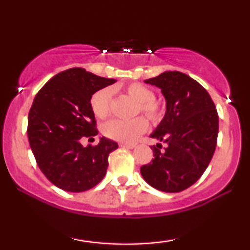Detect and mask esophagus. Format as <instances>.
<instances>
[{
    "label": "esophagus",
    "instance_id": "1",
    "mask_svg": "<svg viewBox=\"0 0 250 250\" xmlns=\"http://www.w3.org/2000/svg\"><path fill=\"white\" fill-rule=\"evenodd\" d=\"M120 146H121V147L133 149V148L136 147V143H134V142H121V143H120Z\"/></svg>",
    "mask_w": 250,
    "mask_h": 250
}]
</instances>
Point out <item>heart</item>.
<instances>
[{
	"label": "heart",
	"mask_w": 250,
	"mask_h": 250,
	"mask_svg": "<svg viewBox=\"0 0 250 250\" xmlns=\"http://www.w3.org/2000/svg\"><path fill=\"white\" fill-rule=\"evenodd\" d=\"M125 93L137 102L135 114L142 113L154 125L159 123L165 115V105L160 100L155 99L154 91L142 83H130L125 88ZM90 107L97 119H105L111 110V90L100 89L90 100ZM148 122L145 117L137 116L131 120H110L102 128V133L108 139L121 142H130L140 134L145 133Z\"/></svg>",
	"instance_id": "obj_1"
}]
</instances>
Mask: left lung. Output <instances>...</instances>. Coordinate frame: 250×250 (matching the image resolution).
I'll use <instances>...</instances> for the list:
<instances>
[{
    "label": "left lung",
    "instance_id": "8db88e82",
    "mask_svg": "<svg viewBox=\"0 0 250 250\" xmlns=\"http://www.w3.org/2000/svg\"><path fill=\"white\" fill-rule=\"evenodd\" d=\"M161 89L167 110L150 135L167 145L153 146V161L141 167L151 187L179 193L202 176L213 157L219 133V115L208 91L187 74L165 71L145 81Z\"/></svg>",
    "mask_w": 250,
    "mask_h": 250
}]
</instances>
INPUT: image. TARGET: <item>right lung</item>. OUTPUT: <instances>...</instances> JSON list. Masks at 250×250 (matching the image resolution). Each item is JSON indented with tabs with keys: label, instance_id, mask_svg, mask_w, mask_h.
I'll list each match as a JSON object with an SVG mask.
<instances>
[{
	"label": "right lung",
	"instance_id": "1",
	"mask_svg": "<svg viewBox=\"0 0 250 250\" xmlns=\"http://www.w3.org/2000/svg\"><path fill=\"white\" fill-rule=\"evenodd\" d=\"M115 82L71 68L50 79L36 94L28 115V139L37 166L56 187L81 193L104 177L108 156L117 143L101 137L97 146L83 147L81 141L99 134L91 96Z\"/></svg>",
	"mask_w": 250,
	"mask_h": 250
}]
</instances>
